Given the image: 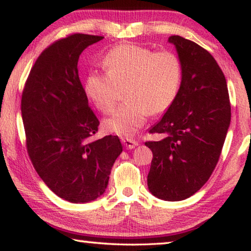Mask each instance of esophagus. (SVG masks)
I'll return each instance as SVG.
<instances>
[{
	"label": "esophagus",
	"mask_w": 251,
	"mask_h": 251,
	"mask_svg": "<svg viewBox=\"0 0 251 251\" xmlns=\"http://www.w3.org/2000/svg\"><path fill=\"white\" fill-rule=\"evenodd\" d=\"M122 143L125 145L126 149H133V148H135L139 145V141L130 138H122Z\"/></svg>",
	"instance_id": "obj_1"
}]
</instances>
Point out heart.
<instances>
[{
  "label": "heart",
  "mask_w": 251,
  "mask_h": 251,
  "mask_svg": "<svg viewBox=\"0 0 251 251\" xmlns=\"http://www.w3.org/2000/svg\"><path fill=\"white\" fill-rule=\"evenodd\" d=\"M102 64L106 73H90L84 90L98 110L110 113L118 103L120 90L126 89L129 103L104 121L105 128L114 133L131 137L150 114L166 112L179 96L183 67L174 51L123 43L111 49Z\"/></svg>",
  "instance_id": "b5f03b06"
}]
</instances>
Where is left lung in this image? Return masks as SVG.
Returning a JSON list of instances; mask_svg holds the SVG:
<instances>
[{
	"instance_id": "obj_1",
	"label": "left lung",
	"mask_w": 251,
	"mask_h": 251,
	"mask_svg": "<svg viewBox=\"0 0 251 251\" xmlns=\"http://www.w3.org/2000/svg\"><path fill=\"white\" fill-rule=\"evenodd\" d=\"M182 61L179 96L150 129L159 141H147L153 153L148 187L159 199H187L208 181L218 163L231 119L227 82L210 53L199 44L171 35Z\"/></svg>"
}]
</instances>
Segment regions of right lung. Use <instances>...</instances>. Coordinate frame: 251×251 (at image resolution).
<instances>
[{"label": "right lung", "mask_w": 251, "mask_h": 251, "mask_svg": "<svg viewBox=\"0 0 251 251\" xmlns=\"http://www.w3.org/2000/svg\"><path fill=\"white\" fill-rule=\"evenodd\" d=\"M102 39L75 33L56 40L36 59L22 93L28 158L56 196L75 203L103 194L122 152L118 135L93 139L100 121L89 106L77 70L84 49Z\"/></svg>", "instance_id": "obj_1"}]
</instances>
